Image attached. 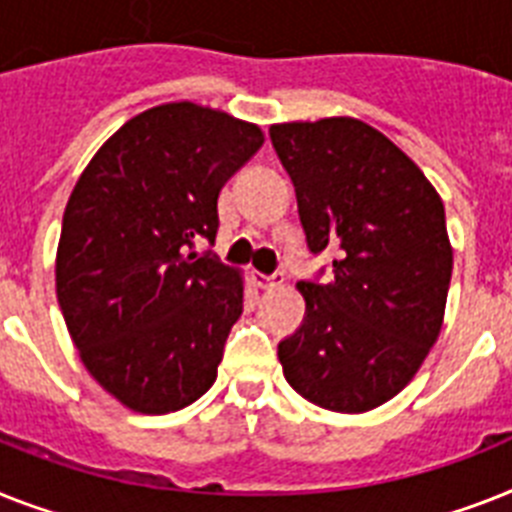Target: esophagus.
Instances as JSON below:
<instances>
[{
    "label": "esophagus",
    "mask_w": 512,
    "mask_h": 512,
    "mask_svg": "<svg viewBox=\"0 0 512 512\" xmlns=\"http://www.w3.org/2000/svg\"><path fill=\"white\" fill-rule=\"evenodd\" d=\"M253 282H256V287H261V290H272V287H280L282 282H285V277H282V274L256 272L253 274Z\"/></svg>",
    "instance_id": "34e87169"
}]
</instances>
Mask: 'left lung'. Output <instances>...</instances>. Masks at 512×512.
Instances as JSON below:
<instances>
[{
	"label": "left lung",
	"instance_id": "1",
	"mask_svg": "<svg viewBox=\"0 0 512 512\" xmlns=\"http://www.w3.org/2000/svg\"><path fill=\"white\" fill-rule=\"evenodd\" d=\"M311 253L335 277L298 282L306 316L280 342L282 374L308 403L366 413L416 377L437 342L453 274L445 206L411 156L356 117L269 128Z\"/></svg>",
	"mask_w": 512,
	"mask_h": 512
}]
</instances>
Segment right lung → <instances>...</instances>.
<instances>
[{
    "label": "right lung",
    "instance_id": "right-lung-1",
    "mask_svg": "<svg viewBox=\"0 0 512 512\" xmlns=\"http://www.w3.org/2000/svg\"><path fill=\"white\" fill-rule=\"evenodd\" d=\"M264 143L193 101L135 114L78 177L57 246V301L88 374L135 413L180 411L217 379L243 274L214 243L219 190Z\"/></svg>",
    "mask_w": 512,
    "mask_h": 512
}]
</instances>
